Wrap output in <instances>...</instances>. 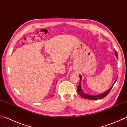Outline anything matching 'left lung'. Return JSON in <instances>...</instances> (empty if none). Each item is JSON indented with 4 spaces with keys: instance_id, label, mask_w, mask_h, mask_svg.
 I'll use <instances>...</instances> for the list:
<instances>
[{
    "instance_id": "1",
    "label": "left lung",
    "mask_w": 127,
    "mask_h": 127,
    "mask_svg": "<svg viewBox=\"0 0 127 127\" xmlns=\"http://www.w3.org/2000/svg\"><path fill=\"white\" fill-rule=\"evenodd\" d=\"M115 53H116V57L118 58V54H117V51H116V50H115ZM79 77H80V81H81V79H82V77L80 75H79ZM80 83H79V86H78L77 92H78V94H79V95L81 96L82 98H83L84 99H92V100H97V99H102L103 98L105 97V96H107L108 94H109L110 91H111L113 86H114V84L116 82L114 83V84L113 85V86L110 87V88L109 90H108L107 92H105V93L101 94H100V95H89V94H86V93H84V92L83 91V90L82 89L81 86H80Z\"/></svg>"
}]
</instances>
